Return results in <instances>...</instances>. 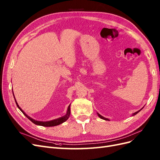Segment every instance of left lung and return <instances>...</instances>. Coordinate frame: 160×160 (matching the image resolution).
I'll return each instance as SVG.
<instances>
[{
	"mask_svg": "<svg viewBox=\"0 0 160 160\" xmlns=\"http://www.w3.org/2000/svg\"><path fill=\"white\" fill-rule=\"evenodd\" d=\"M143 108H142L141 109H140V110H139V111H137V112H135V113H133V114H132V116H133V115H136L138 113H139V111H141L142 109ZM98 116H99V117L101 118V119H104V120H106V121H109V119H108V118H104V117H103V116L102 115H101L99 113H98Z\"/></svg>",
	"mask_w": 160,
	"mask_h": 160,
	"instance_id": "1",
	"label": "left lung"
}]
</instances>
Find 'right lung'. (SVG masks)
<instances>
[{
	"label": "right lung",
	"mask_w": 160,
	"mask_h": 160,
	"mask_svg": "<svg viewBox=\"0 0 160 160\" xmlns=\"http://www.w3.org/2000/svg\"><path fill=\"white\" fill-rule=\"evenodd\" d=\"M12 92H13V90H12ZM13 93L14 98V100H15V102H16V104H17V105L18 108L22 111V113L24 115H25L28 119H29L30 121H31V122H32L33 123H35V125H40V126H43V127H52V126H56V125H60V124H61V123H64V122H66V121H67V119H68L69 118V115H70V113H71V111H70V105H71V104L69 105L68 108H67V111L66 114H65L64 116H62V117L59 118L55 119H52V120H51V121H48V122H42V121H37V120L31 118V117H29V116H28V115H27L25 112H24L23 110H22L20 107H19V105H18V103H17V101L15 98H14V93Z\"/></svg>",
	"instance_id": "right-lung-1"
}]
</instances>
